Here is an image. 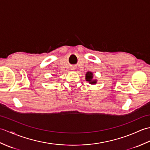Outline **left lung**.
Here are the masks:
<instances>
[{
  "mask_svg": "<svg viewBox=\"0 0 150 150\" xmlns=\"http://www.w3.org/2000/svg\"><path fill=\"white\" fill-rule=\"evenodd\" d=\"M93 75L92 72L88 71L86 74V81L89 82V83L91 84H95L97 83L96 80H93Z\"/></svg>",
  "mask_w": 150,
  "mask_h": 150,
  "instance_id": "obj_1",
  "label": "left lung"
}]
</instances>
